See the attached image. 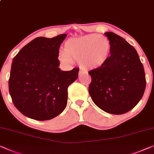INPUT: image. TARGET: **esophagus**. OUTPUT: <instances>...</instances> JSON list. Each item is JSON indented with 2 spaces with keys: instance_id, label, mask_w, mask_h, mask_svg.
Wrapping results in <instances>:
<instances>
[{
  "instance_id": "34e87169",
  "label": "esophagus",
  "mask_w": 154,
  "mask_h": 154,
  "mask_svg": "<svg viewBox=\"0 0 154 154\" xmlns=\"http://www.w3.org/2000/svg\"><path fill=\"white\" fill-rule=\"evenodd\" d=\"M84 72H86V71L84 70H79V75H82V74H84Z\"/></svg>"
}]
</instances>
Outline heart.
<instances>
[{
	"label": "heart",
	"instance_id": "heart-1",
	"mask_svg": "<svg viewBox=\"0 0 154 154\" xmlns=\"http://www.w3.org/2000/svg\"><path fill=\"white\" fill-rule=\"evenodd\" d=\"M111 50V44L107 37L90 34L68 39L64 45V51L59 52V59L66 65L77 60L85 69H97L107 62Z\"/></svg>",
	"mask_w": 154,
	"mask_h": 154
}]
</instances>
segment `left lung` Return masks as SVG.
I'll return each instance as SVG.
<instances>
[{
  "label": "left lung",
  "instance_id": "1",
  "mask_svg": "<svg viewBox=\"0 0 154 154\" xmlns=\"http://www.w3.org/2000/svg\"><path fill=\"white\" fill-rule=\"evenodd\" d=\"M111 55L102 67L89 71V94L96 106L106 113L120 115L136 106L146 87L145 73L136 49L113 32L105 33Z\"/></svg>",
  "mask_w": 154,
  "mask_h": 154
}]
</instances>
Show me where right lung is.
Listing matches in <instances>:
<instances>
[{"label":"right lung","mask_w":154,"mask_h":154,"mask_svg":"<svg viewBox=\"0 0 154 154\" xmlns=\"http://www.w3.org/2000/svg\"><path fill=\"white\" fill-rule=\"evenodd\" d=\"M66 36L34 38L13 59L9 91L15 107L27 118L51 120L67 105L68 87L77 79L79 69L59 68V47Z\"/></svg>","instance_id":"obj_1"}]
</instances>
